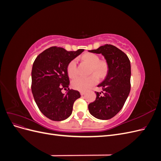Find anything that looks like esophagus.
Segmentation results:
<instances>
[{
	"label": "esophagus",
	"mask_w": 161,
	"mask_h": 161,
	"mask_svg": "<svg viewBox=\"0 0 161 161\" xmlns=\"http://www.w3.org/2000/svg\"><path fill=\"white\" fill-rule=\"evenodd\" d=\"M80 95H83L85 94V91H80Z\"/></svg>",
	"instance_id": "1"
}]
</instances>
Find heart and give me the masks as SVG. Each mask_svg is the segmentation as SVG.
Here are the masks:
<instances>
[{
	"label": "heart",
	"mask_w": 161,
	"mask_h": 161,
	"mask_svg": "<svg viewBox=\"0 0 161 161\" xmlns=\"http://www.w3.org/2000/svg\"><path fill=\"white\" fill-rule=\"evenodd\" d=\"M82 60L91 64V73H95L89 76H79L72 81V86L74 89L80 91L90 89L98 82L97 76L101 78L108 72V64L104 60H99V56L94 53H86L82 56ZM68 75L71 78L77 75V63L76 60H71L67 66Z\"/></svg>",
	"instance_id": "obj_1"
}]
</instances>
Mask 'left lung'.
<instances>
[{
    "label": "left lung",
    "instance_id": "1",
    "mask_svg": "<svg viewBox=\"0 0 161 161\" xmlns=\"http://www.w3.org/2000/svg\"><path fill=\"white\" fill-rule=\"evenodd\" d=\"M89 52L101 53L108 65L105 80L97 86L101 87L103 91L96 92V99L89 105V111L97 119H109L122 109L129 95L130 61L124 52L111 44H105Z\"/></svg>",
    "mask_w": 161,
    "mask_h": 161
}]
</instances>
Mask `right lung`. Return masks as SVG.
Here are the masks:
<instances>
[{"label": "right lung", "mask_w": 161, "mask_h": 161, "mask_svg": "<svg viewBox=\"0 0 161 161\" xmlns=\"http://www.w3.org/2000/svg\"><path fill=\"white\" fill-rule=\"evenodd\" d=\"M84 51H66L60 47L47 48L37 56L31 71V91L39 109L47 118L62 121L72 114L73 104L80 97L78 91L69 88L67 66ZM68 88L66 94L61 91Z\"/></svg>", "instance_id": "obj_1"}]
</instances>
